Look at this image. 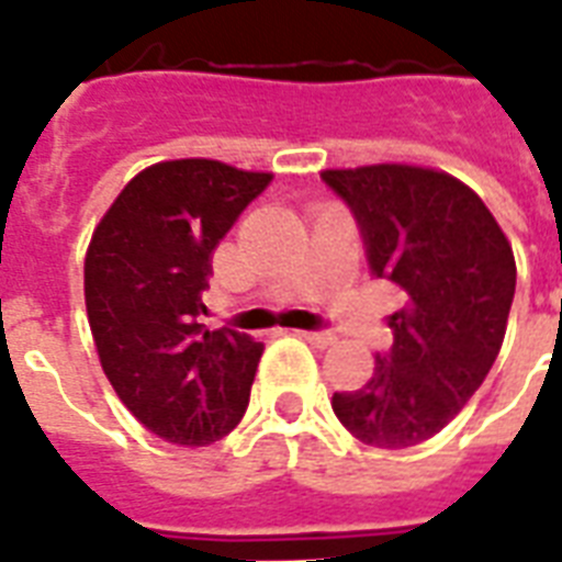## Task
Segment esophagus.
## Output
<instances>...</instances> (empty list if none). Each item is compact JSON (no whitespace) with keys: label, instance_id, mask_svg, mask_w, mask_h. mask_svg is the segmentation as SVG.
Segmentation results:
<instances>
[{"label":"esophagus","instance_id":"1","mask_svg":"<svg viewBox=\"0 0 562 562\" xmlns=\"http://www.w3.org/2000/svg\"><path fill=\"white\" fill-rule=\"evenodd\" d=\"M302 339H307L310 345H316V348H327V345L336 342V336L330 330H299Z\"/></svg>","mask_w":562,"mask_h":562}]
</instances>
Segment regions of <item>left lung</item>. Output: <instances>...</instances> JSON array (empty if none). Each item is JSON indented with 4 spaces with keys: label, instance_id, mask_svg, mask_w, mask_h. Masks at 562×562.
<instances>
[{
    "label": "left lung",
    "instance_id": "left-lung-1",
    "mask_svg": "<svg viewBox=\"0 0 562 562\" xmlns=\"http://www.w3.org/2000/svg\"><path fill=\"white\" fill-rule=\"evenodd\" d=\"M357 220L371 276L401 290L394 342L334 412L353 438L403 450L459 415L496 362L516 290V263L487 205L438 170L371 165L325 170Z\"/></svg>",
    "mask_w": 562,
    "mask_h": 562
}]
</instances>
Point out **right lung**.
<instances>
[{
	"label": "right lung",
	"mask_w": 562,
	"mask_h": 562,
	"mask_svg": "<svg viewBox=\"0 0 562 562\" xmlns=\"http://www.w3.org/2000/svg\"><path fill=\"white\" fill-rule=\"evenodd\" d=\"M272 182L211 159L159 161L98 223L83 267L103 374L154 435L205 447L240 424L263 345L205 330L211 258Z\"/></svg>",
	"instance_id": "1"
}]
</instances>
